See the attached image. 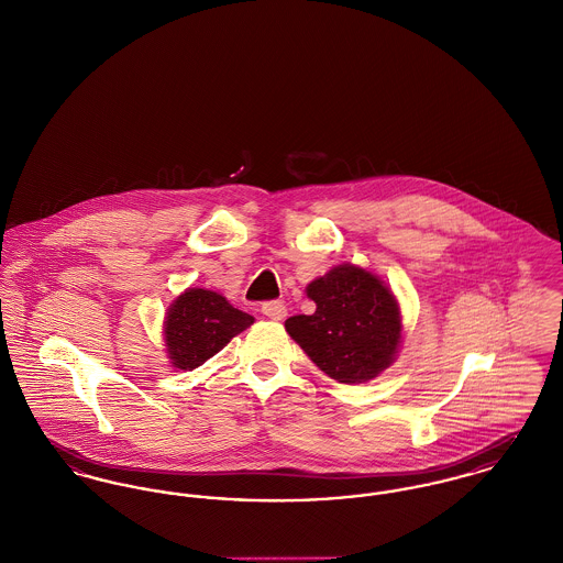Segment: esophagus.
Returning a JSON list of instances; mask_svg holds the SVG:
<instances>
[{
    "instance_id": "34e87169",
    "label": "esophagus",
    "mask_w": 563,
    "mask_h": 563,
    "mask_svg": "<svg viewBox=\"0 0 563 563\" xmlns=\"http://www.w3.org/2000/svg\"><path fill=\"white\" fill-rule=\"evenodd\" d=\"M261 311L271 320H284L288 316V309L282 300H266V302H263Z\"/></svg>"
}]
</instances>
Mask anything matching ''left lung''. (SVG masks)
Wrapping results in <instances>:
<instances>
[{"instance_id":"obj_1","label":"left lung","mask_w":563,"mask_h":563,"mask_svg":"<svg viewBox=\"0 0 563 563\" xmlns=\"http://www.w3.org/2000/svg\"><path fill=\"white\" fill-rule=\"evenodd\" d=\"M311 316H292L286 331L333 379L361 384L384 372L401 339L399 305L365 268L341 264L307 286Z\"/></svg>"}]
</instances>
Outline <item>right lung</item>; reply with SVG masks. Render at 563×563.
Instances as JSON below:
<instances>
[{
  "instance_id": "right-lung-1",
  "label": "right lung",
  "mask_w": 563,
  "mask_h": 563,
  "mask_svg": "<svg viewBox=\"0 0 563 563\" xmlns=\"http://www.w3.org/2000/svg\"><path fill=\"white\" fill-rule=\"evenodd\" d=\"M252 324L254 318L234 309L222 295L189 288L166 316L164 335L170 361L177 369H196Z\"/></svg>"
}]
</instances>
